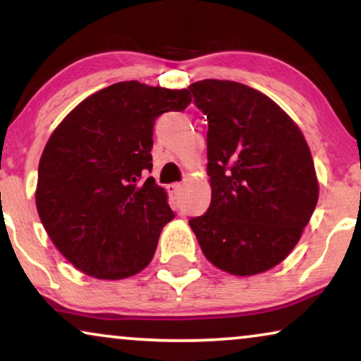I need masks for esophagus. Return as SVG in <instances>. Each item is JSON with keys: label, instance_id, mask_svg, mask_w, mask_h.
Returning <instances> with one entry per match:
<instances>
[{"label": "esophagus", "instance_id": "34e87169", "mask_svg": "<svg viewBox=\"0 0 361 361\" xmlns=\"http://www.w3.org/2000/svg\"><path fill=\"white\" fill-rule=\"evenodd\" d=\"M180 190H182V184H180V182H174V184L169 185V192H171V194L179 195Z\"/></svg>", "mask_w": 361, "mask_h": 361}]
</instances>
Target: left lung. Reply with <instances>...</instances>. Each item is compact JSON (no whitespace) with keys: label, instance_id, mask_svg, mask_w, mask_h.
I'll return each instance as SVG.
<instances>
[{"label":"left lung","instance_id":"8db88e82","mask_svg":"<svg viewBox=\"0 0 361 361\" xmlns=\"http://www.w3.org/2000/svg\"><path fill=\"white\" fill-rule=\"evenodd\" d=\"M207 115L212 200L189 220L205 258L235 276L264 273L286 259L319 200L312 154L283 108L248 85L192 83Z\"/></svg>","mask_w":361,"mask_h":361}]
</instances>
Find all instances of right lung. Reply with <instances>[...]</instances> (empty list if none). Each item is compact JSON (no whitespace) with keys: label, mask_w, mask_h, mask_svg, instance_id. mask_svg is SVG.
I'll return each instance as SVG.
<instances>
[{"label":"right lung","mask_w":361,"mask_h":361,"mask_svg":"<svg viewBox=\"0 0 361 361\" xmlns=\"http://www.w3.org/2000/svg\"><path fill=\"white\" fill-rule=\"evenodd\" d=\"M190 92L118 82L63 118L37 172L39 219L56 248L82 273L125 279L141 273L174 212L152 177V128L182 111Z\"/></svg>","instance_id":"1"}]
</instances>
